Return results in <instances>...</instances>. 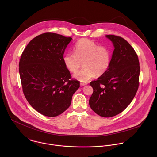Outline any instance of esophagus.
Here are the masks:
<instances>
[{"instance_id": "obj_1", "label": "esophagus", "mask_w": 157, "mask_h": 157, "mask_svg": "<svg viewBox=\"0 0 157 157\" xmlns=\"http://www.w3.org/2000/svg\"><path fill=\"white\" fill-rule=\"evenodd\" d=\"M86 85H87L86 83H80V85H81L82 86H83Z\"/></svg>"}]
</instances>
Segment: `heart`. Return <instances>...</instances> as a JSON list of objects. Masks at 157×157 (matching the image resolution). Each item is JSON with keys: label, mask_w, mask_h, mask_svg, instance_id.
<instances>
[{"label": "heart", "mask_w": 157, "mask_h": 157, "mask_svg": "<svg viewBox=\"0 0 157 157\" xmlns=\"http://www.w3.org/2000/svg\"><path fill=\"white\" fill-rule=\"evenodd\" d=\"M74 53H67L63 58L65 66L67 69L75 72L81 67H84L74 74L77 80L86 82L96 74H104L110 66L111 52L106 46L98 45L88 39L79 40L74 46Z\"/></svg>", "instance_id": "b5f03b06"}]
</instances>
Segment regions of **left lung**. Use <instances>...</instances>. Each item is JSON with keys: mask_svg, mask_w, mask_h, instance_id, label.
<instances>
[{"mask_svg": "<svg viewBox=\"0 0 157 157\" xmlns=\"http://www.w3.org/2000/svg\"><path fill=\"white\" fill-rule=\"evenodd\" d=\"M106 37L113 44L110 66L107 71L90 85L93 93L90 108L103 117H111L123 112L131 103L139 85L140 63L134 48L123 38Z\"/></svg>", "mask_w": 157, "mask_h": 157, "instance_id": "left-lung-1", "label": "left lung"}]
</instances>
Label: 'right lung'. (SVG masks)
Masks as SVG:
<instances>
[{"mask_svg":"<svg viewBox=\"0 0 157 157\" xmlns=\"http://www.w3.org/2000/svg\"><path fill=\"white\" fill-rule=\"evenodd\" d=\"M71 40L45 33L29 42L21 57L19 74L25 97L35 110L47 117L65 111L80 87V82L71 79L63 60Z\"/></svg>","mask_w":157,"mask_h":157,"instance_id":"right-lung-1","label":"right lung"}]
</instances>
